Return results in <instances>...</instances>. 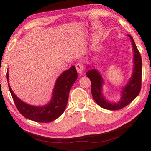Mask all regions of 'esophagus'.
<instances>
[{
	"label": "esophagus",
	"instance_id": "obj_1",
	"mask_svg": "<svg viewBox=\"0 0 151 151\" xmlns=\"http://www.w3.org/2000/svg\"><path fill=\"white\" fill-rule=\"evenodd\" d=\"M76 69H77V71L78 73L80 74L82 73V71L83 70V66L81 63H78L76 65Z\"/></svg>",
	"mask_w": 151,
	"mask_h": 151
}]
</instances>
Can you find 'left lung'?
Wrapping results in <instances>:
<instances>
[{
	"mask_svg": "<svg viewBox=\"0 0 151 151\" xmlns=\"http://www.w3.org/2000/svg\"><path fill=\"white\" fill-rule=\"evenodd\" d=\"M127 36L130 38L132 42V49L134 51V68L131 78H129L126 86L122 88L121 99L117 103H113L106 99L103 94L104 80L101 75L96 69L91 68L90 65L86 67V68H89V70L86 72V76L91 81V92L93 99L100 106L105 109L115 111L125 107L129 105L140 92L142 80V59L133 38L129 34Z\"/></svg>",
	"mask_w": 151,
	"mask_h": 151,
	"instance_id": "8db88e82",
	"label": "left lung"
}]
</instances>
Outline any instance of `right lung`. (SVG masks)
<instances>
[{"mask_svg": "<svg viewBox=\"0 0 151 151\" xmlns=\"http://www.w3.org/2000/svg\"><path fill=\"white\" fill-rule=\"evenodd\" d=\"M77 78L78 73L75 66H71L68 70L63 71L57 79L51 100L48 104L40 106L30 105L23 102L14 94L9 82L8 85L14 103L21 114L32 121L48 123L56 119L65 110L69 91ZM6 79L9 81L8 71Z\"/></svg>", "mask_w": 151, "mask_h": 151, "instance_id": "right-lung-1", "label": "right lung"}]
</instances>
